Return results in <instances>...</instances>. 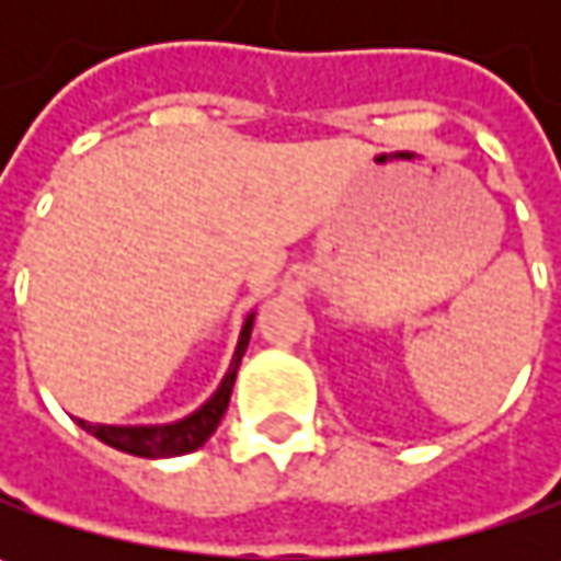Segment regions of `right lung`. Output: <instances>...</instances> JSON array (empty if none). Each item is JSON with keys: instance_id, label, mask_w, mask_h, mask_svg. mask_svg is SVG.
Instances as JSON below:
<instances>
[{"instance_id": "add662e5", "label": "right lung", "mask_w": 561, "mask_h": 561, "mask_svg": "<svg viewBox=\"0 0 561 561\" xmlns=\"http://www.w3.org/2000/svg\"><path fill=\"white\" fill-rule=\"evenodd\" d=\"M252 318L249 314L240 340H237V350L230 358V368H227L221 387L211 393V399L199 405L193 415L174 421V424H140V427H118V424H90V421H80L83 431H90L96 440L115 446L121 453H130V456H140V459H168V456H184L199 449L215 427L221 424V415L227 412V402H230V390H233V380H237V368L243 362V353L249 346V334H252Z\"/></svg>"}]
</instances>
